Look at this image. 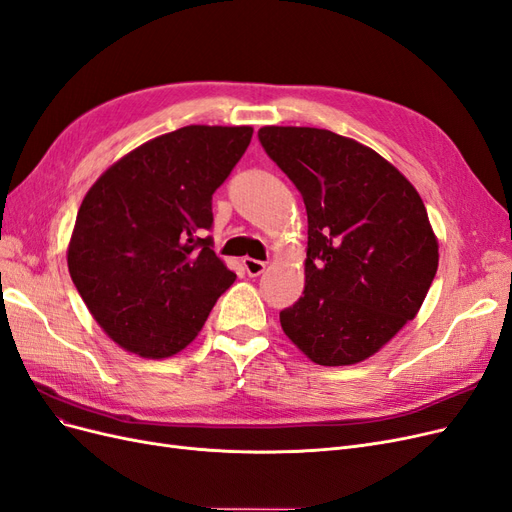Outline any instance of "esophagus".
<instances>
[{
  "mask_svg": "<svg viewBox=\"0 0 512 512\" xmlns=\"http://www.w3.org/2000/svg\"><path fill=\"white\" fill-rule=\"evenodd\" d=\"M243 269L250 277H258L260 273H264V269H267V262L254 260V258H243Z\"/></svg>",
  "mask_w": 512,
  "mask_h": 512,
  "instance_id": "1",
  "label": "esophagus"
}]
</instances>
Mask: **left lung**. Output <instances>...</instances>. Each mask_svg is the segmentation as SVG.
<instances>
[{"label":"left lung","mask_w":512,"mask_h":512,"mask_svg":"<svg viewBox=\"0 0 512 512\" xmlns=\"http://www.w3.org/2000/svg\"><path fill=\"white\" fill-rule=\"evenodd\" d=\"M260 144L307 209L305 290L279 313L322 366L358 364L417 315L438 239L415 186L373 148L313 127H262Z\"/></svg>","instance_id":"1"}]
</instances>
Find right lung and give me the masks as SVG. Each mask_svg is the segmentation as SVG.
<instances>
[{
    "mask_svg": "<svg viewBox=\"0 0 512 512\" xmlns=\"http://www.w3.org/2000/svg\"><path fill=\"white\" fill-rule=\"evenodd\" d=\"M252 127L190 125L105 169L78 209L67 267L84 305L129 354L163 360L201 332L235 273L211 250V195Z\"/></svg>",
    "mask_w": 512,
    "mask_h": 512,
    "instance_id": "obj_1",
    "label": "right lung"
}]
</instances>
